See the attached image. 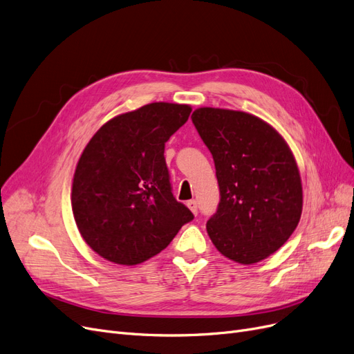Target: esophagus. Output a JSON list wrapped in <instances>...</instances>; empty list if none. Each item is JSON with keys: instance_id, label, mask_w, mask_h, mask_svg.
Instances as JSON below:
<instances>
[{"instance_id": "34e87169", "label": "esophagus", "mask_w": 354, "mask_h": 354, "mask_svg": "<svg viewBox=\"0 0 354 354\" xmlns=\"http://www.w3.org/2000/svg\"><path fill=\"white\" fill-rule=\"evenodd\" d=\"M188 208H189V210L195 214V216H197V213H198V205H197V201H195V200H191V201H188Z\"/></svg>"}]
</instances>
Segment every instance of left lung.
<instances>
[{
    "label": "left lung",
    "mask_w": 354,
    "mask_h": 354,
    "mask_svg": "<svg viewBox=\"0 0 354 354\" xmlns=\"http://www.w3.org/2000/svg\"><path fill=\"white\" fill-rule=\"evenodd\" d=\"M191 120L213 156L220 189L208 236L229 259L258 263L286 243L302 214L295 157L277 131L251 113L200 108Z\"/></svg>",
    "instance_id": "1"
}]
</instances>
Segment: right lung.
Returning a JSON list of instances; mask_svg holds the SVG:
<instances>
[{"mask_svg": "<svg viewBox=\"0 0 354 354\" xmlns=\"http://www.w3.org/2000/svg\"><path fill=\"white\" fill-rule=\"evenodd\" d=\"M191 106L156 102L122 113L91 137L77 163L71 204L86 243L115 264L163 251L194 218L172 194L165 144Z\"/></svg>", "mask_w": 354, "mask_h": 354, "instance_id": "add662e5", "label": "right lung"}]
</instances>
